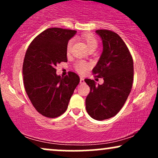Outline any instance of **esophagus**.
<instances>
[{
  "instance_id": "34e87169",
  "label": "esophagus",
  "mask_w": 158,
  "mask_h": 158,
  "mask_svg": "<svg viewBox=\"0 0 158 158\" xmlns=\"http://www.w3.org/2000/svg\"><path fill=\"white\" fill-rule=\"evenodd\" d=\"M85 83V79L83 77L80 78V84H84Z\"/></svg>"
}]
</instances>
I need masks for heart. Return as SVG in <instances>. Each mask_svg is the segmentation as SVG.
<instances>
[{"label":"heart","mask_w":158,"mask_h":158,"mask_svg":"<svg viewBox=\"0 0 158 158\" xmlns=\"http://www.w3.org/2000/svg\"><path fill=\"white\" fill-rule=\"evenodd\" d=\"M81 38H82V39L84 40L85 42L86 43L87 46H88V48H89V50L91 48H97V44H98L97 40L94 35H92V34H90V33L83 34V35H81ZM73 43V39H70L68 42V44H67L66 50L68 52H70ZM89 68H90V64H88V62H86V61H78V62L76 63L75 64L76 70L80 73H85V72L86 71V70Z\"/></svg>","instance_id":"heart-1"}]
</instances>
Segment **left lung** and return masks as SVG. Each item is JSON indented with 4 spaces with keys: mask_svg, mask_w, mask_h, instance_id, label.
Masks as SVG:
<instances>
[{
    "mask_svg": "<svg viewBox=\"0 0 158 158\" xmlns=\"http://www.w3.org/2000/svg\"><path fill=\"white\" fill-rule=\"evenodd\" d=\"M96 32L102 39L103 50L92 71L96 77L103 78L104 83L97 86L94 80L85 79L90 89L85 106L92 118L104 120L115 116L124 106L132 88L134 64L118 34L108 30Z\"/></svg>",
    "mask_w": 158,
    "mask_h": 158,
    "instance_id": "obj_1",
    "label": "left lung"
}]
</instances>
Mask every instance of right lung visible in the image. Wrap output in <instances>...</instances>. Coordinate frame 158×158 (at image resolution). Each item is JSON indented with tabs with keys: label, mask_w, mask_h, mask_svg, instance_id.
<instances>
[{
	"label": "right lung",
	"mask_w": 158,
	"mask_h": 158,
	"mask_svg": "<svg viewBox=\"0 0 158 158\" xmlns=\"http://www.w3.org/2000/svg\"><path fill=\"white\" fill-rule=\"evenodd\" d=\"M76 33V30L49 28L36 36L25 54V90L34 108L46 117L55 118L64 113L80 81L73 72L61 77L55 69L57 64L68 61L67 44Z\"/></svg>",
	"instance_id": "obj_1"
}]
</instances>
